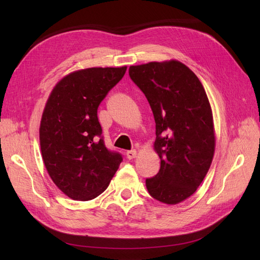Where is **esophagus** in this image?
<instances>
[{
  "instance_id": "34e87169",
  "label": "esophagus",
  "mask_w": 260,
  "mask_h": 260,
  "mask_svg": "<svg viewBox=\"0 0 260 260\" xmlns=\"http://www.w3.org/2000/svg\"><path fill=\"white\" fill-rule=\"evenodd\" d=\"M125 155H127V158L133 159V158H136V157H137L138 152L136 151V149H131V151H127V153H125Z\"/></svg>"
}]
</instances>
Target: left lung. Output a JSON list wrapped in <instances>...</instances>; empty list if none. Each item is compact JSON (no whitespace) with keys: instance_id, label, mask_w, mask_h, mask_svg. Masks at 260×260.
I'll return each mask as SVG.
<instances>
[{"instance_id":"1","label":"left lung","mask_w":260,"mask_h":260,"mask_svg":"<svg viewBox=\"0 0 260 260\" xmlns=\"http://www.w3.org/2000/svg\"><path fill=\"white\" fill-rule=\"evenodd\" d=\"M129 75L145 94L156 123L160 169L146 179V188L155 200L176 205L198 190L214 158L209 100L198 76L176 59L130 66Z\"/></svg>"}]
</instances>
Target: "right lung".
Instances as JSON below:
<instances>
[{
	"label": "right lung",
	"instance_id": "add662e5",
	"mask_svg": "<svg viewBox=\"0 0 260 260\" xmlns=\"http://www.w3.org/2000/svg\"><path fill=\"white\" fill-rule=\"evenodd\" d=\"M125 70H76L61 78L45 103L39 130L42 159L55 185L75 201L103 193L122 160L105 146L98 108Z\"/></svg>",
	"mask_w": 260,
	"mask_h": 260
}]
</instances>
